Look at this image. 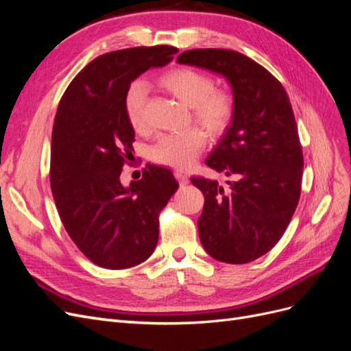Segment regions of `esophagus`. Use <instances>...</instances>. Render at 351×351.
Masks as SVG:
<instances>
[{
	"label": "esophagus",
	"instance_id": "esophagus-1",
	"mask_svg": "<svg viewBox=\"0 0 351 351\" xmlns=\"http://www.w3.org/2000/svg\"><path fill=\"white\" fill-rule=\"evenodd\" d=\"M174 176H176V178L178 180V183L182 184V186H186V184L189 183V177H187L183 171H176Z\"/></svg>",
	"mask_w": 351,
	"mask_h": 351
}]
</instances>
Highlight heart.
Here are the masks:
<instances>
[{"mask_svg": "<svg viewBox=\"0 0 351 351\" xmlns=\"http://www.w3.org/2000/svg\"><path fill=\"white\" fill-rule=\"evenodd\" d=\"M158 83L177 99L189 105L193 120L210 136H222L234 120L236 102L232 93L215 88L206 73L190 67H176L162 73ZM149 89L142 80L133 82L124 95V111L136 132L145 129V107ZM206 145L204 132L189 129L178 134L159 137L151 147L152 161L161 165L186 169L192 167Z\"/></svg>", "mask_w": 351, "mask_h": 351, "instance_id": "1", "label": "heart"}]
</instances>
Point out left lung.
I'll return each instance as SVG.
<instances>
[{
    "mask_svg": "<svg viewBox=\"0 0 351 351\" xmlns=\"http://www.w3.org/2000/svg\"><path fill=\"white\" fill-rule=\"evenodd\" d=\"M177 61L231 83L234 120L205 164L234 182L230 189L202 177L192 183L205 196L197 219L204 249L221 262H252L280 241L300 199L303 151L289 95L267 69L237 51L190 49Z\"/></svg>",
    "mask_w": 351,
    "mask_h": 351,
    "instance_id": "left-lung-1",
    "label": "left lung"
}]
</instances>
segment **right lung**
Returning a JSON list of instances; mask_svg holds the SVG:
<instances>
[{
  "label": "right lung",
  "instance_id": "obj_1",
  "mask_svg": "<svg viewBox=\"0 0 351 351\" xmlns=\"http://www.w3.org/2000/svg\"><path fill=\"white\" fill-rule=\"evenodd\" d=\"M177 51L156 45L107 52L77 73L60 101L51 142L52 196L70 239L101 268H130L151 256L159 214L178 189L168 168L151 164L130 187L120 183L134 142L125 90Z\"/></svg>",
  "mask_w": 351,
  "mask_h": 351
}]
</instances>
